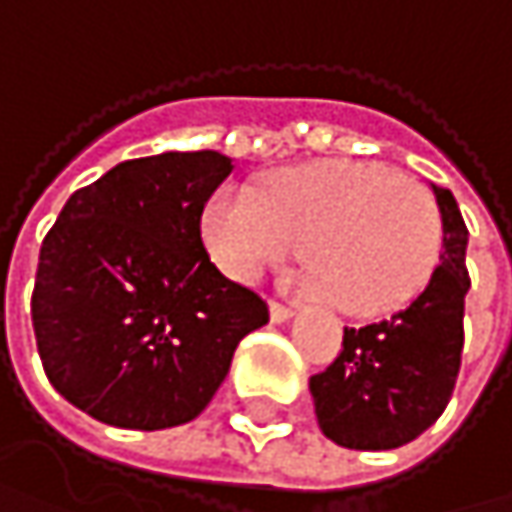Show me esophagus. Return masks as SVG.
I'll list each match as a JSON object with an SVG mask.
<instances>
[{"label": "esophagus", "instance_id": "34e87169", "mask_svg": "<svg viewBox=\"0 0 512 512\" xmlns=\"http://www.w3.org/2000/svg\"><path fill=\"white\" fill-rule=\"evenodd\" d=\"M269 320L272 323H287V320H293V308H287L281 302H269Z\"/></svg>", "mask_w": 512, "mask_h": 512}]
</instances>
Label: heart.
Returning <instances> with one entry per match:
<instances>
[{"instance_id":"b5f03b06","label":"heart","mask_w":512,"mask_h":512,"mask_svg":"<svg viewBox=\"0 0 512 512\" xmlns=\"http://www.w3.org/2000/svg\"><path fill=\"white\" fill-rule=\"evenodd\" d=\"M213 260L237 281L302 252L299 287L350 317L412 302L442 255L433 192L382 162L326 159L269 174L260 189H219L201 216Z\"/></svg>"}]
</instances>
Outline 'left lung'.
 Instances as JSON below:
<instances>
[{
	"label": "left lung",
	"mask_w": 512,
	"mask_h": 512,
	"mask_svg": "<svg viewBox=\"0 0 512 512\" xmlns=\"http://www.w3.org/2000/svg\"><path fill=\"white\" fill-rule=\"evenodd\" d=\"M430 189L445 237L427 287L388 320L344 329L341 356L308 382L323 436L350 451H391L418 439L445 412L460 373L468 228L451 189Z\"/></svg>",
	"instance_id": "left-lung-1"
}]
</instances>
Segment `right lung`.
I'll return each instance as SVG.
<instances>
[{
    "instance_id": "obj_1",
    "label": "right lung",
    "mask_w": 512,
    "mask_h": 512,
    "mask_svg": "<svg viewBox=\"0 0 512 512\" xmlns=\"http://www.w3.org/2000/svg\"><path fill=\"white\" fill-rule=\"evenodd\" d=\"M234 171L216 151L127 159L73 192L47 234L32 326L52 388L100 424L165 430L198 418L266 302L225 278L201 213Z\"/></svg>"
}]
</instances>
